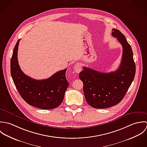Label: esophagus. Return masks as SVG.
Masks as SVG:
<instances>
[{
  "label": "esophagus",
  "mask_w": 147,
  "mask_h": 147,
  "mask_svg": "<svg viewBox=\"0 0 147 147\" xmlns=\"http://www.w3.org/2000/svg\"><path fill=\"white\" fill-rule=\"evenodd\" d=\"M74 70L77 73H79L81 71V65L78 63H77L75 65V66H74Z\"/></svg>",
  "instance_id": "34e87169"
}]
</instances>
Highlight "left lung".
<instances>
[{"label":"left lung","instance_id":"1","mask_svg":"<svg viewBox=\"0 0 147 147\" xmlns=\"http://www.w3.org/2000/svg\"><path fill=\"white\" fill-rule=\"evenodd\" d=\"M112 35L123 47L120 66L114 72L102 73L84 67L79 77L84 84V92L88 105L95 109H106L119 103L124 97L135 75L136 66L131 45L124 35L113 29Z\"/></svg>","mask_w":147,"mask_h":147}]
</instances>
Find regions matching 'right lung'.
Segmentation results:
<instances>
[{"mask_svg":"<svg viewBox=\"0 0 147 147\" xmlns=\"http://www.w3.org/2000/svg\"><path fill=\"white\" fill-rule=\"evenodd\" d=\"M17 41L11 59V74L14 84L22 98L30 106L43 109H53L62 102L69 86L65 73L66 69L60 70L50 78L36 80L26 75L21 70L18 60L19 41Z\"/></svg>","mask_w":147,"mask_h":147,"instance_id":"add662e5","label":"right lung"}]
</instances>
